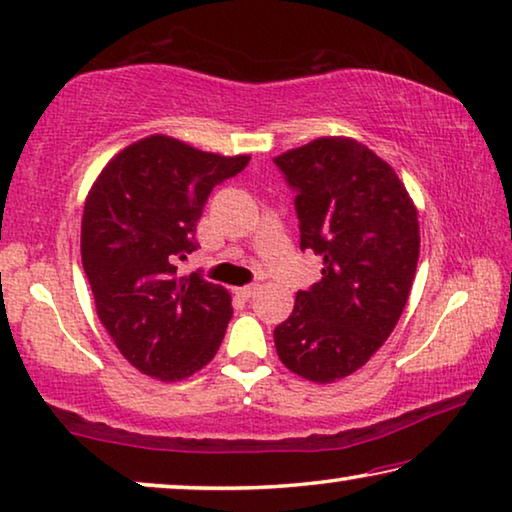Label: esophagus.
<instances>
[{"instance_id":"obj_1","label":"esophagus","mask_w":512,"mask_h":512,"mask_svg":"<svg viewBox=\"0 0 512 512\" xmlns=\"http://www.w3.org/2000/svg\"><path fill=\"white\" fill-rule=\"evenodd\" d=\"M258 293V286L256 283H251V286H242L238 288V295L242 297V300H249V297H254Z\"/></svg>"}]
</instances>
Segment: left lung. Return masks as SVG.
Returning <instances> with one entry per match:
<instances>
[{"instance_id": "obj_1", "label": "left lung", "mask_w": 512, "mask_h": 512, "mask_svg": "<svg viewBox=\"0 0 512 512\" xmlns=\"http://www.w3.org/2000/svg\"><path fill=\"white\" fill-rule=\"evenodd\" d=\"M295 190L300 247L322 279L274 329L281 364L327 384L366 364L403 313L419 263L416 206L387 162L350 137H320L274 157Z\"/></svg>"}]
</instances>
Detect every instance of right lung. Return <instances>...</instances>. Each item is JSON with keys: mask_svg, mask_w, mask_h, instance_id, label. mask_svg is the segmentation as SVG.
Listing matches in <instances>:
<instances>
[{"mask_svg": "<svg viewBox=\"0 0 512 512\" xmlns=\"http://www.w3.org/2000/svg\"><path fill=\"white\" fill-rule=\"evenodd\" d=\"M249 155L199 151L151 135L116 153L93 183L82 215V265L96 311L121 355L148 377L178 382L217 355L233 316L229 290L176 261L212 187L247 167Z\"/></svg>", "mask_w": 512, "mask_h": 512, "instance_id": "right-lung-1", "label": "right lung"}]
</instances>
